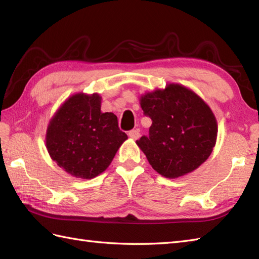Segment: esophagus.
<instances>
[{"label":"esophagus","mask_w":259,"mask_h":259,"mask_svg":"<svg viewBox=\"0 0 259 259\" xmlns=\"http://www.w3.org/2000/svg\"><path fill=\"white\" fill-rule=\"evenodd\" d=\"M129 137L131 139L137 140L140 137V131L138 129H134V130H130L129 131Z\"/></svg>","instance_id":"esophagus-1"}]
</instances>
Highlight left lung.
Here are the masks:
<instances>
[{"instance_id": "left-lung-1", "label": "left lung", "mask_w": 259, "mask_h": 259, "mask_svg": "<svg viewBox=\"0 0 259 259\" xmlns=\"http://www.w3.org/2000/svg\"><path fill=\"white\" fill-rule=\"evenodd\" d=\"M152 120L149 136L137 145L151 167L166 178L185 176L205 162L216 144V118L202 99L186 87L170 83L140 98Z\"/></svg>"}]
</instances>
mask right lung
<instances>
[{
    "label": "right lung",
    "instance_id": "right-lung-1",
    "mask_svg": "<svg viewBox=\"0 0 259 259\" xmlns=\"http://www.w3.org/2000/svg\"><path fill=\"white\" fill-rule=\"evenodd\" d=\"M128 136L112 112H101L98 93H76L65 100L47 130L49 155L76 178L97 177L111 163Z\"/></svg>",
    "mask_w": 259,
    "mask_h": 259
}]
</instances>
